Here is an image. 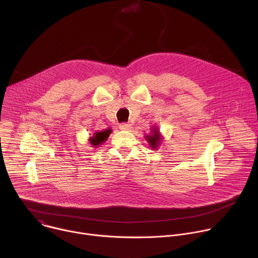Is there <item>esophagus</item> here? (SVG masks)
I'll return each instance as SVG.
<instances>
[{
	"label": "esophagus",
	"mask_w": 258,
	"mask_h": 258,
	"mask_svg": "<svg viewBox=\"0 0 258 258\" xmlns=\"http://www.w3.org/2000/svg\"><path fill=\"white\" fill-rule=\"evenodd\" d=\"M131 127H132V124H130V123H127V122H122V123L119 124V128L122 130V131H124V130H130Z\"/></svg>",
	"instance_id": "34e87169"
}]
</instances>
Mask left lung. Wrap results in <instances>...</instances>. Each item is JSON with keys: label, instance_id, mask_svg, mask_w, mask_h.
Masks as SVG:
<instances>
[{"label": "left lung", "instance_id": "obj_1", "mask_svg": "<svg viewBox=\"0 0 258 258\" xmlns=\"http://www.w3.org/2000/svg\"><path fill=\"white\" fill-rule=\"evenodd\" d=\"M152 133H153V134H152L151 136H147L146 139L148 140V143H149L150 147H152V148H156L157 145L160 143L159 132H158L156 128H154Z\"/></svg>", "mask_w": 258, "mask_h": 258}]
</instances>
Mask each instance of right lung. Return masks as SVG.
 Masks as SVG:
<instances>
[{
  "instance_id": "add662e5",
  "label": "right lung",
  "mask_w": 258,
  "mask_h": 258,
  "mask_svg": "<svg viewBox=\"0 0 258 258\" xmlns=\"http://www.w3.org/2000/svg\"><path fill=\"white\" fill-rule=\"evenodd\" d=\"M110 133H111V130H106V131L101 132V133H96L95 136L90 139L91 144L94 145V146L101 145V143H103L105 140H107Z\"/></svg>"
}]
</instances>
